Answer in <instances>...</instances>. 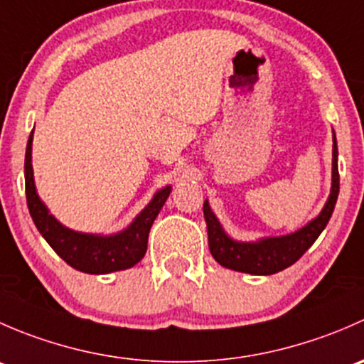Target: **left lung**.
<instances>
[{"mask_svg": "<svg viewBox=\"0 0 364 364\" xmlns=\"http://www.w3.org/2000/svg\"><path fill=\"white\" fill-rule=\"evenodd\" d=\"M340 192V174H338V148L336 139L333 137V186L331 196L321 215L297 230L284 237H267L259 243H237L227 237L218 220L209 209V204L204 203V218L208 223V241L209 252L218 264L229 269L241 271L250 274H274L285 267L292 266L297 259H301L304 252L315 243L322 230L328 225L329 218L335 209L336 199Z\"/></svg>", "mask_w": 364, "mask_h": 364, "instance_id": "8db88e82", "label": "left lung"}]
</instances>
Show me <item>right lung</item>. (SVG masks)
Listing matches in <instances>:
<instances>
[{
  "mask_svg": "<svg viewBox=\"0 0 364 364\" xmlns=\"http://www.w3.org/2000/svg\"><path fill=\"white\" fill-rule=\"evenodd\" d=\"M31 142L33 132L29 135L28 148H26L24 178H26V200H28L29 215L35 222L47 243L54 252L73 269L90 274H105L112 271L128 269L135 266L148 250V236L153 222L159 216L161 205L171 193V186L160 190L148 208L134 220L130 227L116 236L100 237L91 234L73 232L61 225L53 215H49L46 205L38 199L33 181L31 165Z\"/></svg>",
  "mask_w": 364,
  "mask_h": 364,
  "instance_id": "1",
  "label": "right lung"
}]
</instances>
